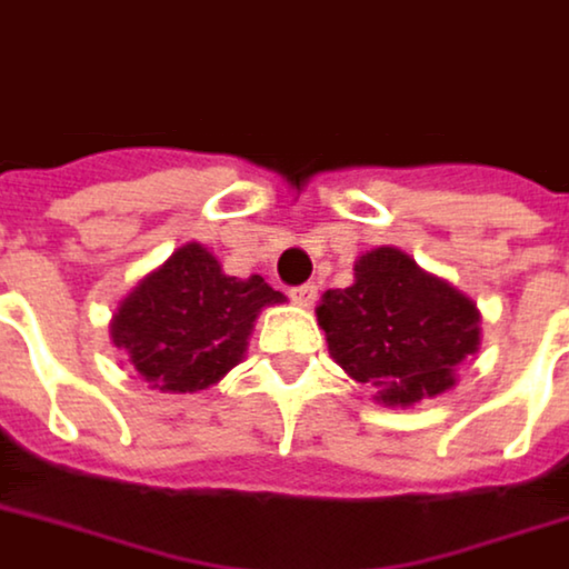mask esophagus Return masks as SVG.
Masks as SVG:
<instances>
[{"label":"esophagus","instance_id":"34e87169","mask_svg":"<svg viewBox=\"0 0 569 569\" xmlns=\"http://www.w3.org/2000/svg\"><path fill=\"white\" fill-rule=\"evenodd\" d=\"M289 298L301 307H310L317 301V286L313 283H305V286H296V289H289Z\"/></svg>","mask_w":569,"mask_h":569}]
</instances>
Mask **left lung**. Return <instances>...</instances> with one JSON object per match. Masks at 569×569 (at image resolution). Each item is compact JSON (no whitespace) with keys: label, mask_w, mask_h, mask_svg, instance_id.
Masks as SVG:
<instances>
[{"label":"left lung","mask_w":569,"mask_h":569,"mask_svg":"<svg viewBox=\"0 0 569 569\" xmlns=\"http://www.w3.org/2000/svg\"><path fill=\"white\" fill-rule=\"evenodd\" d=\"M331 359L382 403L446 391L452 368L477 352V305L425 273L407 252L377 247L356 262V283L328 289L317 310Z\"/></svg>","instance_id":"8db88e82"}]
</instances>
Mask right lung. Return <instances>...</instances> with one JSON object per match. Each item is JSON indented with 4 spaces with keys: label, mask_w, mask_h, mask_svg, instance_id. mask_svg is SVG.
<instances>
[{
    "label": "right lung",
    "mask_w": 569,
    "mask_h": 569,
    "mask_svg": "<svg viewBox=\"0 0 569 569\" xmlns=\"http://www.w3.org/2000/svg\"><path fill=\"white\" fill-rule=\"evenodd\" d=\"M280 301L259 273L229 277L201 243H187L134 286L111 338L153 389L199 391L243 359L259 310Z\"/></svg>",
    "instance_id": "obj_1"
}]
</instances>
